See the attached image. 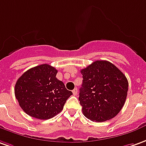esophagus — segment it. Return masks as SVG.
<instances>
[{"label": "esophagus", "mask_w": 146, "mask_h": 146, "mask_svg": "<svg viewBox=\"0 0 146 146\" xmlns=\"http://www.w3.org/2000/svg\"><path fill=\"white\" fill-rule=\"evenodd\" d=\"M72 92H73L74 95H77L78 94V90H77V88H75L74 90H72Z\"/></svg>", "instance_id": "1"}]
</instances>
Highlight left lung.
<instances>
[{
	"instance_id": "1",
	"label": "left lung",
	"mask_w": 146,
	"mask_h": 146,
	"mask_svg": "<svg viewBox=\"0 0 146 146\" xmlns=\"http://www.w3.org/2000/svg\"><path fill=\"white\" fill-rule=\"evenodd\" d=\"M83 84L79 100L84 116L93 121L114 117L125 104L128 80L109 61L97 60L81 70Z\"/></svg>"
}]
</instances>
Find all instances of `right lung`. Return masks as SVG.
<instances>
[{
	"label": "right lung",
	"instance_id": "add662e5",
	"mask_svg": "<svg viewBox=\"0 0 146 146\" xmlns=\"http://www.w3.org/2000/svg\"><path fill=\"white\" fill-rule=\"evenodd\" d=\"M56 74L55 67L45 63L29 69L18 79L15 96L29 116L46 120L63 110L72 92L56 78Z\"/></svg>",
	"mask_w": 146,
	"mask_h": 146
}]
</instances>
